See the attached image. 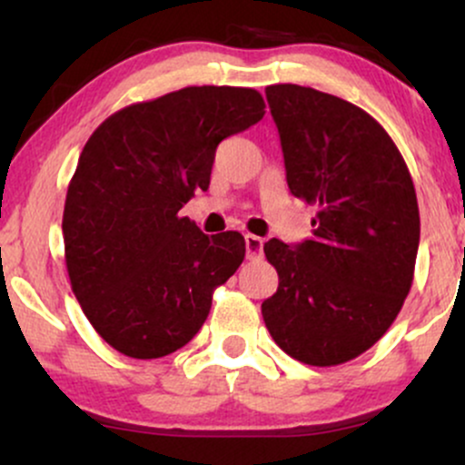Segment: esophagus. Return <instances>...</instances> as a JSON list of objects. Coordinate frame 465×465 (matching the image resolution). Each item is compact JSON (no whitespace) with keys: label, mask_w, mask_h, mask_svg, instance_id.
<instances>
[{"label":"esophagus","mask_w":465,"mask_h":465,"mask_svg":"<svg viewBox=\"0 0 465 465\" xmlns=\"http://www.w3.org/2000/svg\"><path fill=\"white\" fill-rule=\"evenodd\" d=\"M244 249H247V258L249 260L262 258L264 240L258 238V236H253V233H247V236H244Z\"/></svg>","instance_id":"1"}]
</instances>
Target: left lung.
<instances>
[{
  "label": "left lung",
  "instance_id": "8db88e82",
  "mask_svg": "<svg viewBox=\"0 0 465 465\" xmlns=\"http://www.w3.org/2000/svg\"><path fill=\"white\" fill-rule=\"evenodd\" d=\"M286 183L317 205L312 238L264 242L280 286L262 303L271 336L314 367L367 351L413 284L420 210L402 154L361 106L300 84L266 87Z\"/></svg>",
  "mask_w": 465,
  "mask_h": 465
}]
</instances>
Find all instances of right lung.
Instances as JSON below:
<instances>
[{
  "instance_id": "1",
  "label": "right lung",
  "mask_w": 465,
  "mask_h": 465,
  "mask_svg": "<svg viewBox=\"0 0 465 465\" xmlns=\"http://www.w3.org/2000/svg\"><path fill=\"white\" fill-rule=\"evenodd\" d=\"M247 87H185L106 117L80 153L63 212L72 291L111 348L168 356L244 260L238 232L205 236L179 210L210 188L218 143L262 120Z\"/></svg>"
}]
</instances>
